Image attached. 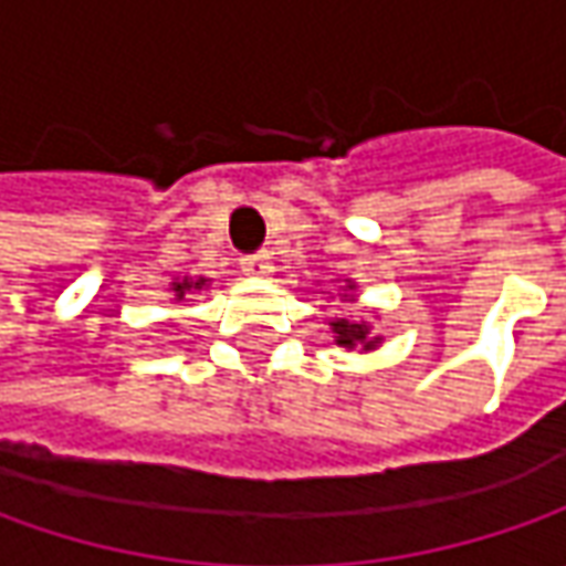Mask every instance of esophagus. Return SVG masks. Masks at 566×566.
<instances>
[{"label": "esophagus", "mask_w": 566, "mask_h": 566, "mask_svg": "<svg viewBox=\"0 0 566 566\" xmlns=\"http://www.w3.org/2000/svg\"><path fill=\"white\" fill-rule=\"evenodd\" d=\"M242 271L249 276H271L273 264L268 254H251V258H242Z\"/></svg>", "instance_id": "1"}]
</instances>
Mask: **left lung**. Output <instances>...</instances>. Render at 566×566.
<instances>
[{
    "label": "left lung",
    "instance_id": "8db88e82",
    "mask_svg": "<svg viewBox=\"0 0 566 566\" xmlns=\"http://www.w3.org/2000/svg\"><path fill=\"white\" fill-rule=\"evenodd\" d=\"M334 298V295H331ZM339 302H356V280H343V286L337 290ZM378 317V315H375ZM334 331V343L343 346L346 353H375L384 337L371 331V321L365 317H353V315H334L324 317Z\"/></svg>",
    "mask_w": 566,
    "mask_h": 566
}]
</instances>
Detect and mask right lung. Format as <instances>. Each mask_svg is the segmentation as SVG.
I'll return each instance as SVG.
<instances>
[{"mask_svg":"<svg viewBox=\"0 0 566 566\" xmlns=\"http://www.w3.org/2000/svg\"><path fill=\"white\" fill-rule=\"evenodd\" d=\"M207 286H210V276H182V280L176 276V280L169 283V290H172V298H176V302H182V298L191 293H201V290H207Z\"/></svg>","mask_w":566,"mask_h":566,"instance_id":"add662e5","label":"right lung"}]
</instances>
